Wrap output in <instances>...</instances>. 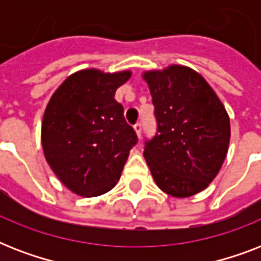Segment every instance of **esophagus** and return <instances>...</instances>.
Masks as SVG:
<instances>
[{
    "label": "esophagus",
    "instance_id": "esophagus-1",
    "mask_svg": "<svg viewBox=\"0 0 261 261\" xmlns=\"http://www.w3.org/2000/svg\"><path fill=\"white\" fill-rule=\"evenodd\" d=\"M134 130L135 133H137V135H138V138H141V133H142V124L141 123H137L134 126Z\"/></svg>",
    "mask_w": 261,
    "mask_h": 261
}]
</instances>
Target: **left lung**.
<instances>
[{
  "label": "left lung",
  "mask_w": 261,
  "mask_h": 261,
  "mask_svg": "<svg viewBox=\"0 0 261 261\" xmlns=\"http://www.w3.org/2000/svg\"><path fill=\"white\" fill-rule=\"evenodd\" d=\"M157 133L145 142V160L160 190L188 198L208 187L226 159L230 120L202 75L172 65L143 73Z\"/></svg>",
  "instance_id": "8db88e82"
}]
</instances>
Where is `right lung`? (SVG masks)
I'll use <instances>...</instances> for the list:
<instances>
[{"label":"right lung","instance_id":"obj_1","mask_svg":"<svg viewBox=\"0 0 261 261\" xmlns=\"http://www.w3.org/2000/svg\"><path fill=\"white\" fill-rule=\"evenodd\" d=\"M130 77V70H80L61 84L47 104L44 157L63 186L80 196L112 190L138 141L115 100L116 89Z\"/></svg>","mask_w":261,"mask_h":261}]
</instances>
